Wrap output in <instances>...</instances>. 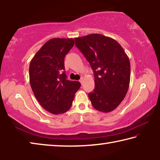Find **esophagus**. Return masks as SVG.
<instances>
[{
  "mask_svg": "<svg viewBox=\"0 0 160 160\" xmlns=\"http://www.w3.org/2000/svg\"><path fill=\"white\" fill-rule=\"evenodd\" d=\"M79 82H80L81 83H82V82H83V78H81V79L79 80Z\"/></svg>",
  "mask_w": 160,
  "mask_h": 160,
  "instance_id": "1",
  "label": "esophagus"
}]
</instances>
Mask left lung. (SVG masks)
<instances>
[{"instance_id": "obj_1", "label": "left lung", "mask_w": 160, "mask_h": 160, "mask_svg": "<svg viewBox=\"0 0 160 160\" xmlns=\"http://www.w3.org/2000/svg\"><path fill=\"white\" fill-rule=\"evenodd\" d=\"M75 44L93 71L95 88L88 97L96 110L109 112L123 100L129 88L130 64L121 45L101 34L76 38Z\"/></svg>"}]
</instances>
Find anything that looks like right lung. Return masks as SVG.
Wrapping results in <instances>:
<instances>
[{
  "label": "right lung",
  "mask_w": 160,
  "mask_h": 160,
  "mask_svg": "<svg viewBox=\"0 0 160 160\" xmlns=\"http://www.w3.org/2000/svg\"><path fill=\"white\" fill-rule=\"evenodd\" d=\"M72 38H52L33 57L30 64V83L37 100L46 111L62 114L69 111L81 83L67 79L64 57L73 48Z\"/></svg>",
  "instance_id": "obj_1"
}]
</instances>
